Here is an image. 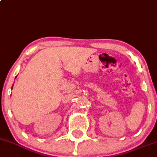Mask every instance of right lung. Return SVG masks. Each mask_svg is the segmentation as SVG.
<instances>
[{"label": "right lung", "mask_w": 157, "mask_h": 157, "mask_svg": "<svg viewBox=\"0 0 157 157\" xmlns=\"http://www.w3.org/2000/svg\"><path fill=\"white\" fill-rule=\"evenodd\" d=\"M15 78H16V77H15ZM12 87H13V85H12Z\"/></svg>", "instance_id": "right-lung-1"}]
</instances>
